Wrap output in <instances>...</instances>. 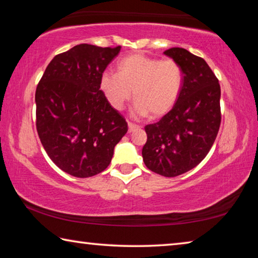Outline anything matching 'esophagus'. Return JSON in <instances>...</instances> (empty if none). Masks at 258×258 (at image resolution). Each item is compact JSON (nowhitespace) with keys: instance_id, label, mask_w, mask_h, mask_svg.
I'll use <instances>...</instances> for the list:
<instances>
[{"instance_id":"esophagus-1","label":"esophagus","mask_w":258,"mask_h":258,"mask_svg":"<svg viewBox=\"0 0 258 258\" xmlns=\"http://www.w3.org/2000/svg\"><path fill=\"white\" fill-rule=\"evenodd\" d=\"M139 128H140L139 125L131 123V121L128 123V131H130V132H134V131H137V130H139Z\"/></svg>"}]
</instances>
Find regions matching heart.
<instances>
[{
	"label": "heart",
	"mask_w": 258,
	"mask_h": 258,
	"mask_svg": "<svg viewBox=\"0 0 258 258\" xmlns=\"http://www.w3.org/2000/svg\"><path fill=\"white\" fill-rule=\"evenodd\" d=\"M182 69L175 60H159L143 54H131L117 64V73L100 77V89L116 110H121L131 97L135 116L161 117L176 103L181 93Z\"/></svg>",
	"instance_id": "obj_1"
}]
</instances>
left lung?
Listing matches in <instances>:
<instances>
[{
  "mask_svg": "<svg viewBox=\"0 0 258 258\" xmlns=\"http://www.w3.org/2000/svg\"><path fill=\"white\" fill-rule=\"evenodd\" d=\"M164 53L182 69L181 93L159 121L145 127L142 157L150 171L174 177L196 167L211 150L221 125V87L200 56L182 47Z\"/></svg>",
  "mask_w": 258,
  "mask_h": 258,
  "instance_id": "obj_1",
  "label": "left lung"
}]
</instances>
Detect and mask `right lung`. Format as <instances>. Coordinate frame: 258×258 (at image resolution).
Instances as JSON below:
<instances>
[{
  "label": "right lung",
  "mask_w": 258,
  "mask_h": 258,
  "mask_svg": "<svg viewBox=\"0 0 258 258\" xmlns=\"http://www.w3.org/2000/svg\"><path fill=\"white\" fill-rule=\"evenodd\" d=\"M120 46L80 44L55 55L36 87V130L47 156L75 177L110 164L127 123L100 90V77Z\"/></svg>",
  "instance_id": "obj_1"
}]
</instances>
